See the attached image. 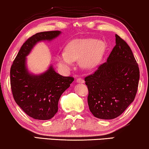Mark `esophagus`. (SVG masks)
I'll use <instances>...</instances> for the list:
<instances>
[{"label":"esophagus","mask_w":149,"mask_h":149,"mask_svg":"<svg viewBox=\"0 0 149 149\" xmlns=\"http://www.w3.org/2000/svg\"><path fill=\"white\" fill-rule=\"evenodd\" d=\"M77 83H85V81L83 80V79H81V78H77Z\"/></svg>","instance_id":"1"}]
</instances>
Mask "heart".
Returning <instances> with one entry per match:
<instances>
[{
	"label": "heart",
	"mask_w": 149,
	"mask_h": 149,
	"mask_svg": "<svg viewBox=\"0 0 149 149\" xmlns=\"http://www.w3.org/2000/svg\"><path fill=\"white\" fill-rule=\"evenodd\" d=\"M106 49L102 41L93 38H79L71 40L66 47V52L57 54L59 66L64 70H70L74 61L79 60L85 68H92L101 60Z\"/></svg>",
	"instance_id": "1"
}]
</instances>
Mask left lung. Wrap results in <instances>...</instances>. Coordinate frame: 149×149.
I'll return each mask as SVG.
<instances>
[{"instance_id": "1", "label": "left lung", "mask_w": 149, "mask_h": 149, "mask_svg": "<svg viewBox=\"0 0 149 149\" xmlns=\"http://www.w3.org/2000/svg\"><path fill=\"white\" fill-rule=\"evenodd\" d=\"M116 45L107 62L85 78L91 113L101 119L121 115L137 93L140 70L130 46L115 34Z\"/></svg>"}]
</instances>
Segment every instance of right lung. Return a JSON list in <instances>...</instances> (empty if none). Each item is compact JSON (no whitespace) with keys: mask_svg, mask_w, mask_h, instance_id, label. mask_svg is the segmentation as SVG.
Returning <instances> with one entry per match:
<instances>
[{"mask_svg":"<svg viewBox=\"0 0 149 149\" xmlns=\"http://www.w3.org/2000/svg\"><path fill=\"white\" fill-rule=\"evenodd\" d=\"M60 31L38 32L28 38L14 60L10 70V82L13 98L17 104L34 119L48 120L58 111L61 95L74 81L72 77H63L52 66L46 72L34 75L28 72L26 57L38 42L52 40Z\"/></svg>","mask_w":149,"mask_h":149,"instance_id":"right-lung-1","label":"right lung"}]
</instances>
